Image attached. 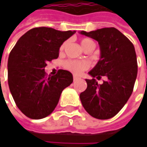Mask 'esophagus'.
Here are the masks:
<instances>
[{"instance_id":"esophagus-1","label":"esophagus","mask_w":147,"mask_h":147,"mask_svg":"<svg viewBox=\"0 0 147 147\" xmlns=\"http://www.w3.org/2000/svg\"><path fill=\"white\" fill-rule=\"evenodd\" d=\"M77 80H79V77H78V76H73L74 82H76V81H77Z\"/></svg>"}]
</instances>
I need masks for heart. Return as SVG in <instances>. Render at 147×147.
Segmentation results:
<instances>
[{
    "label": "heart",
    "instance_id": "heart-1",
    "mask_svg": "<svg viewBox=\"0 0 147 147\" xmlns=\"http://www.w3.org/2000/svg\"><path fill=\"white\" fill-rule=\"evenodd\" d=\"M90 42H93L91 40L88 39H82L81 42V44L83 47H85L86 45H88ZM65 47V44L61 46V50H63ZM65 68L68 71H70L71 72L76 74V75H79L81 74L83 71L87 70L89 67V64L85 61V60H67L65 62Z\"/></svg>",
    "mask_w": 147,
    "mask_h": 147
}]
</instances>
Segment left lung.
Wrapping results in <instances>:
<instances>
[{
  "mask_svg": "<svg viewBox=\"0 0 147 147\" xmlns=\"http://www.w3.org/2000/svg\"><path fill=\"white\" fill-rule=\"evenodd\" d=\"M80 34L98 42L100 59L88 72V87L80 94L84 109L97 119H109L117 115L132 94L137 76V59L133 43L116 28H102ZM107 79L102 84L96 79Z\"/></svg>",
  "mask_w": 147,
  "mask_h": 147,
  "instance_id": "left-lung-1",
  "label": "left lung"
}]
</instances>
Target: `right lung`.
<instances>
[{
  "mask_svg": "<svg viewBox=\"0 0 147 147\" xmlns=\"http://www.w3.org/2000/svg\"><path fill=\"white\" fill-rule=\"evenodd\" d=\"M76 31L33 28L23 35L11 51L7 63L8 85L18 108L31 119H42L57 106L62 91L73 82L72 74L59 70L47 76L48 61L59 57V47Z\"/></svg>",
  "mask_w": 147,
  "mask_h": 147,
  "instance_id": "obj_1",
  "label": "right lung"
}]
</instances>
